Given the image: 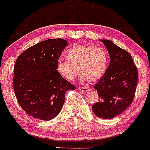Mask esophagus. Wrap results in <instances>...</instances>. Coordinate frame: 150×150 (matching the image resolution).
Listing matches in <instances>:
<instances>
[{
  "label": "esophagus",
  "instance_id": "34e87169",
  "mask_svg": "<svg viewBox=\"0 0 150 150\" xmlns=\"http://www.w3.org/2000/svg\"><path fill=\"white\" fill-rule=\"evenodd\" d=\"M78 89H79L80 91H84V92L87 91L88 90H89V89H88V88H87V87H78Z\"/></svg>",
  "mask_w": 150,
  "mask_h": 150
}]
</instances>
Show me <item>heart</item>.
I'll return each instance as SVG.
<instances>
[{
	"label": "heart",
	"mask_w": 150,
	"mask_h": 150,
	"mask_svg": "<svg viewBox=\"0 0 150 150\" xmlns=\"http://www.w3.org/2000/svg\"><path fill=\"white\" fill-rule=\"evenodd\" d=\"M66 57V60L57 61V71L69 81L76 77L79 71L83 81H97L103 76L107 65V52L101 47L75 45L67 52Z\"/></svg>",
	"instance_id": "heart-1"
}]
</instances>
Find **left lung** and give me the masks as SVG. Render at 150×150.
Segmentation results:
<instances>
[{"instance_id": "left-lung-1", "label": "left lung", "mask_w": 150, "mask_h": 150, "mask_svg": "<svg viewBox=\"0 0 150 150\" xmlns=\"http://www.w3.org/2000/svg\"><path fill=\"white\" fill-rule=\"evenodd\" d=\"M110 57L108 68L95 84L99 100L92 106L98 117L112 119L124 111L133 102L138 82V70L126 50L107 40H100Z\"/></svg>"}]
</instances>
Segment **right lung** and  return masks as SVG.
<instances>
[{
    "instance_id": "add662e5",
    "label": "right lung",
    "mask_w": 150,
    "mask_h": 150,
    "mask_svg": "<svg viewBox=\"0 0 150 150\" xmlns=\"http://www.w3.org/2000/svg\"><path fill=\"white\" fill-rule=\"evenodd\" d=\"M67 45L61 38L47 40L28 48L16 59L14 92L21 108L33 117L52 120L61 111L67 91L76 89L57 71Z\"/></svg>"
}]
</instances>
